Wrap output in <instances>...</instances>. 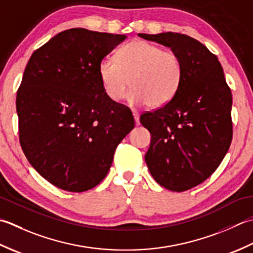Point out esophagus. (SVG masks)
<instances>
[{
	"mask_svg": "<svg viewBox=\"0 0 253 253\" xmlns=\"http://www.w3.org/2000/svg\"><path fill=\"white\" fill-rule=\"evenodd\" d=\"M132 113H133V117H134V120H135L136 126H140V115H138V112L132 111Z\"/></svg>",
	"mask_w": 253,
	"mask_h": 253,
	"instance_id": "34e87169",
	"label": "esophagus"
}]
</instances>
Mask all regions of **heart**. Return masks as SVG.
Returning <instances> with one entry per match:
<instances>
[{"label": "heart", "instance_id": "obj_1", "mask_svg": "<svg viewBox=\"0 0 253 253\" xmlns=\"http://www.w3.org/2000/svg\"><path fill=\"white\" fill-rule=\"evenodd\" d=\"M97 72L102 89L112 101L122 99L130 79L132 89L126 99L133 107L165 106L176 95L182 81L179 56L143 40L123 45L117 59L104 56Z\"/></svg>", "mask_w": 253, "mask_h": 253}]
</instances>
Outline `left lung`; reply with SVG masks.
Here are the masks:
<instances>
[{"instance_id": "left-lung-1", "label": "left lung", "mask_w": 253, "mask_h": 253, "mask_svg": "<svg viewBox=\"0 0 253 253\" xmlns=\"http://www.w3.org/2000/svg\"><path fill=\"white\" fill-rule=\"evenodd\" d=\"M171 49L182 64V81L168 104L143 113L151 133L145 162L153 178L170 191L202 183L223 161L233 137V97L217 56L187 35L138 34Z\"/></svg>"}]
</instances>
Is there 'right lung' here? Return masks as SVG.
Here are the masks:
<instances>
[{
  "instance_id": "add662e5",
  "label": "right lung",
  "mask_w": 253,
  "mask_h": 253,
  "mask_svg": "<svg viewBox=\"0 0 253 253\" xmlns=\"http://www.w3.org/2000/svg\"><path fill=\"white\" fill-rule=\"evenodd\" d=\"M126 39L64 30L36 50L25 69L16 98L20 145L36 171L65 191L100 183L134 127L131 110L106 96L97 72Z\"/></svg>"
}]
</instances>
